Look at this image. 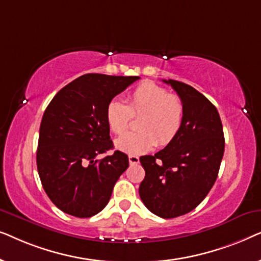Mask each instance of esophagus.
Listing matches in <instances>:
<instances>
[{
	"instance_id": "34e87169",
	"label": "esophagus",
	"mask_w": 261,
	"mask_h": 261,
	"mask_svg": "<svg viewBox=\"0 0 261 261\" xmlns=\"http://www.w3.org/2000/svg\"><path fill=\"white\" fill-rule=\"evenodd\" d=\"M128 160H129L130 165H134V164H139V162H140V159H139V156L133 155V154H130L129 156H128Z\"/></svg>"
}]
</instances>
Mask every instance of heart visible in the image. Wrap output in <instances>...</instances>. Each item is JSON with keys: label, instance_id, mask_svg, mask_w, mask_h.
I'll return each instance as SVG.
<instances>
[{"label": "heart", "instance_id": "1", "mask_svg": "<svg viewBox=\"0 0 261 261\" xmlns=\"http://www.w3.org/2000/svg\"><path fill=\"white\" fill-rule=\"evenodd\" d=\"M184 102L176 94L154 82H142L127 94L126 103L114 98L106 108V120L114 134H122L132 116L141 115L138 128L115 141L116 148L127 154H141L158 144L167 145L179 132L184 121Z\"/></svg>", "mask_w": 261, "mask_h": 261}]
</instances>
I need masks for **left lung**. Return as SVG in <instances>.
<instances>
[{
	"label": "left lung",
	"instance_id": "8db88e82",
	"mask_svg": "<svg viewBox=\"0 0 261 261\" xmlns=\"http://www.w3.org/2000/svg\"><path fill=\"white\" fill-rule=\"evenodd\" d=\"M185 107L179 132L154 155L140 156L145 178L139 195L149 212L173 219L194 210L215 183L224 152L216 107L190 85L169 80Z\"/></svg>",
	"mask_w": 261,
	"mask_h": 261
}]
</instances>
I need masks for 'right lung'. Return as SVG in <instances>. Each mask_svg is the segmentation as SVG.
<instances>
[{
	"instance_id": "1",
	"label": "right lung",
	"mask_w": 261,
	"mask_h": 261,
	"mask_svg": "<svg viewBox=\"0 0 261 261\" xmlns=\"http://www.w3.org/2000/svg\"><path fill=\"white\" fill-rule=\"evenodd\" d=\"M139 78L84 74L57 92L46 108L37 166L42 188L62 212L91 217L108 204L114 185L129 163L120 151L97 158L113 148L106 108Z\"/></svg>"
}]
</instances>
